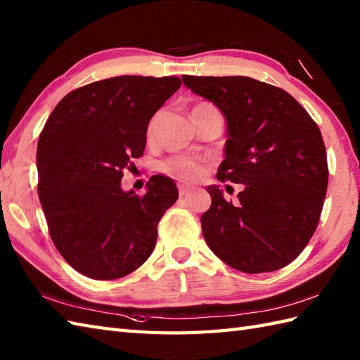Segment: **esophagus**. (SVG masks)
Returning a JSON list of instances; mask_svg holds the SVG:
<instances>
[{"instance_id":"34e87169","label":"esophagus","mask_w":360,"mask_h":360,"mask_svg":"<svg viewBox=\"0 0 360 360\" xmlns=\"http://www.w3.org/2000/svg\"><path fill=\"white\" fill-rule=\"evenodd\" d=\"M178 190H179V195L181 196H184V195H187V193H190V192H192V187H188V186H184V184H179L178 186Z\"/></svg>"}]
</instances>
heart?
Here are the masks:
<instances>
[{
	"instance_id": "obj_1",
	"label": "heart",
	"mask_w": 360,
	"mask_h": 360,
	"mask_svg": "<svg viewBox=\"0 0 360 360\" xmlns=\"http://www.w3.org/2000/svg\"><path fill=\"white\" fill-rule=\"evenodd\" d=\"M207 105L210 103H198L193 110L201 108V106H207ZM153 125H155V122H151L150 124L148 134H151L153 131ZM162 172L181 181H196L205 173V167L204 164L198 162L195 159H188L184 156H174V158L167 159L162 164Z\"/></svg>"
}]
</instances>
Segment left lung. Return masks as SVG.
<instances>
[{
  "label": "left lung",
  "instance_id": "1",
  "mask_svg": "<svg viewBox=\"0 0 360 360\" xmlns=\"http://www.w3.org/2000/svg\"><path fill=\"white\" fill-rule=\"evenodd\" d=\"M182 82L226 117V159L217 178L244 184L235 204L218 186L207 187L205 243L236 271L281 269L307 248L322 213L328 187L322 133L292 96L269 83L241 75H182Z\"/></svg>",
  "mask_w": 360,
  "mask_h": 360
}]
</instances>
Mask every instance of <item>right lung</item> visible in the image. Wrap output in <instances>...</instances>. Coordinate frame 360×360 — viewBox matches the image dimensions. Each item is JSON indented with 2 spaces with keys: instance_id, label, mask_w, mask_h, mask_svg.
Wrapping results in <instances>:
<instances>
[{
  "instance_id": "add662e5",
  "label": "right lung",
  "mask_w": 360,
  "mask_h": 360,
  "mask_svg": "<svg viewBox=\"0 0 360 360\" xmlns=\"http://www.w3.org/2000/svg\"><path fill=\"white\" fill-rule=\"evenodd\" d=\"M179 77L119 75L66 94L38 137V198L57 250L94 280L131 274L151 255L158 223L178 200L173 179L155 174L147 193L124 192V168L143 155L155 112Z\"/></svg>"
}]
</instances>
